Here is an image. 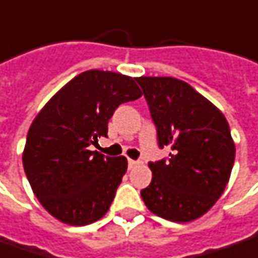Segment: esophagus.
Segmentation results:
<instances>
[{
	"instance_id": "obj_1",
	"label": "esophagus",
	"mask_w": 258,
	"mask_h": 258,
	"mask_svg": "<svg viewBox=\"0 0 258 258\" xmlns=\"http://www.w3.org/2000/svg\"><path fill=\"white\" fill-rule=\"evenodd\" d=\"M138 164V161H134V160H128V168H133Z\"/></svg>"
}]
</instances>
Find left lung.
<instances>
[{
  "instance_id": "left-lung-1",
  "label": "left lung",
  "mask_w": 258,
  "mask_h": 258,
  "mask_svg": "<svg viewBox=\"0 0 258 258\" xmlns=\"http://www.w3.org/2000/svg\"><path fill=\"white\" fill-rule=\"evenodd\" d=\"M168 160L150 163L153 180L141 190L158 217L187 223L206 214L226 188L235 146L226 117L191 85L173 77L136 78Z\"/></svg>"
}]
</instances>
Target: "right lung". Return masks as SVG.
<instances>
[{
	"instance_id": "add662e5",
	"label": "right lung",
	"mask_w": 258,
	"mask_h": 258,
	"mask_svg": "<svg viewBox=\"0 0 258 258\" xmlns=\"http://www.w3.org/2000/svg\"><path fill=\"white\" fill-rule=\"evenodd\" d=\"M143 95L134 78L90 70L49 100L28 130L23 164L41 206L70 226H87L108 211L125 157H107L90 146L107 137L108 120L122 102Z\"/></svg>"
}]
</instances>
